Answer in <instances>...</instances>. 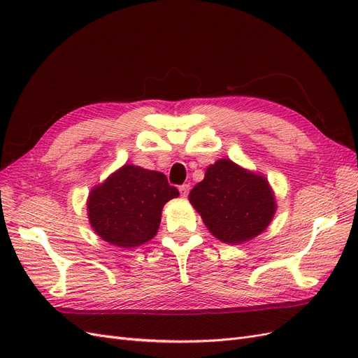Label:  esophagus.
<instances>
[{
  "instance_id": "1",
  "label": "esophagus",
  "mask_w": 358,
  "mask_h": 358,
  "mask_svg": "<svg viewBox=\"0 0 358 358\" xmlns=\"http://www.w3.org/2000/svg\"><path fill=\"white\" fill-rule=\"evenodd\" d=\"M189 189H191V187L188 185V183H183V185H180V187H179L180 196H182V197H187V196H188V192H189Z\"/></svg>"
}]
</instances>
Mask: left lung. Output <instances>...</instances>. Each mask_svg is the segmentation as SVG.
Here are the masks:
<instances>
[{
	"label": "left lung",
	"mask_w": 358,
	"mask_h": 358,
	"mask_svg": "<svg viewBox=\"0 0 358 358\" xmlns=\"http://www.w3.org/2000/svg\"><path fill=\"white\" fill-rule=\"evenodd\" d=\"M204 225L216 239L241 245L262 234L276 212L275 192L262 173L221 158L206 169L189 192Z\"/></svg>",
	"instance_id": "obj_1"
}]
</instances>
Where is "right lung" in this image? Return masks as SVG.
I'll return each instance as SVG.
<instances>
[{
	"label": "right lung",
	"mask_w": 358,
	"mask_h": 358,
	"mask_svg": "<svg viewBox=\"0 0 358 358\" xmlns=\"http://www.w3.org/2000/svg\"><path fill=\"white\" fill-rule=\"evenodd\" d=\"M178 196L161 171L125 164L91 189L88 220L104 242L136 248L154 239L162 208Z\"/></svg>",
	"instance_id": "1"
}]
</instances>
